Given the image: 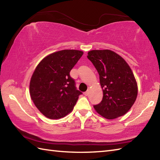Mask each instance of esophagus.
<instances>
[{"mask_svg":"<svg viewBox=\"0 0 160 160\" xmlns=\"http://www.w3.org/2000/svg\"><path fill=\"white\" fill-rule=\"evenodd\" d=\"M89 94V90H87V91H85V92L84 93V96H87Z\"/></svg>","mask_w":160,"mask_h":160,"instance_id":"34e87169","label":"esophagus"}]
</instances>
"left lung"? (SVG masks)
<instances>
[{
  "mask_svg": "<svg viewBox=\"0 0 160 160\" xmlns=\"http://www.w3.org/2000/svg\"><path fill=\"white\" fill-rule=\"evenodd\" d=\"M100 76L102 100L93 107L102 116L117 118L126 114L138 96L136 80L127 62L113 51L92 50L87 56Z\"/></svg>",
  "mask_w": 160,
  "mask_h": 160,
  "instance_id": "obj_1",
  "label": "left lung"
}]
</instances>
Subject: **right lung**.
I'll return each instance as SVG.
<instances>
[{"label":"right lung","instance_id":"right-lung-1","mask_svg":"<svg viewBox=\"0 0 160 160\" xmlns=\"http://www.w3.org/2000/svg\"><path fill=\"white\" fill-rule=\"evenodd\" d=\"M83 52L65 49L43 58L36 67L29 84V93L37 108L49 119L69 114L82 94L77 90L70 71Z\"/></svg>","mask_w":160,"mask_h":160}]
</instances>
